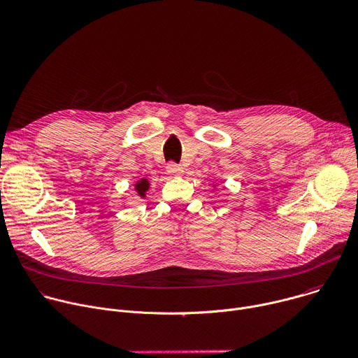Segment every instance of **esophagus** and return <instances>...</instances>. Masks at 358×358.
Wrapping results in <instances>:
<instances>
[{
  "label": "esophagus",
  "mask_w": 358,
  "mask_h": 358,
  "mask_svg": "<svg viewBox=\"0 0 358 358\" xmlns=\"http://www.w3.org/2000/svg\"><path fill=\"white\" fill-rule=\"evenodd\" d=\"M166 170H167V173H169L170 176H180V174H182V171H184V170H182V167H181L180 164L174 163V162L167 163Z\"/></svg>",
  "instance_id": "34e87169"
}]
</instances>
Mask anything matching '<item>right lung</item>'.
I'll use <instances>...</instances> for the list:
<instances>
[{
	"label": "right lung",
	"instance_id": "1",
	"mask_svg": "<svg viewBox=\"0 0 358 358\" xmlns=\"http://www.w3.org/2000/svg\"><path fill=\"white\" fill-rule=\"evenodd\" d=\"M147 188H148V181H147V180H141V181L137 182V185H136V189H137V192H138L140 195H143V194L147 191Z\"/></svg>",
	"mask_w": 358,
	"mask_h": 358
}]
</instances>
